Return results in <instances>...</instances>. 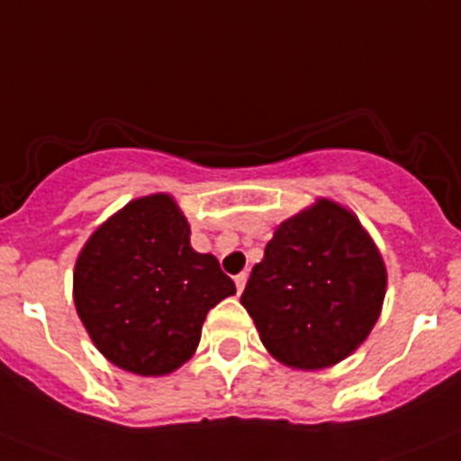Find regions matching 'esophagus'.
I'll return each mask as SVG.
<instances>
[{
  "label": "esophagus",
  "instance_id": "1",
  "mask_svg": "<svg viewBox=\"0 0 461 461\" xmlns=\"http://www.w3.org/2000/svg\"><path fill=\"white\" fill-rule=\"evenodd\" d=\"M246 280H248V274H239V276H236V278H234L236 292H239V294H241L243 287H246Z\"/></svg>",
  "mask_w": 461,
  "mask_h": 461
}]
</instances>
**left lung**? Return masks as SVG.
I'll list each match as a JSON object with an SVG mask.
<instances>
[{"label":"left lung","instance_id":"1","mask_svg":"<svg viewBox=\"0 0 461 461\" xmlns=\"http://www.w3.org/2000/svg\"><path fill=\"white\" fill-rule=\"evenodd\" d=\"M385 264L359 220L334 202L285 220L253 267L241 303L278 362L325 369L374 330Z\"/></svg>","mask_w":461,"mask_h":461}]
</instances>
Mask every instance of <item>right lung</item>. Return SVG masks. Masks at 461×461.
Instances as JSON below:
<instances>
[{"mask_svg":"<svg viewBox=\"0 0 461 461\" xmlns=\"http://www.w3.org/2000/svg\"><path fill=\"white\" fill-rule=\"evenodd\" d=\"M234 292L213 255L192 250L190 225L169 194L127 203L90 236L74 271L76 311L90 339L139 375L187 362L206 313Z\"/></svg>","mask_w":461,"mask_h":461,"instance_id":"add662e5","label":"right lung"}]
</instances>
